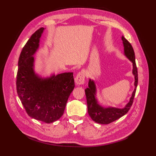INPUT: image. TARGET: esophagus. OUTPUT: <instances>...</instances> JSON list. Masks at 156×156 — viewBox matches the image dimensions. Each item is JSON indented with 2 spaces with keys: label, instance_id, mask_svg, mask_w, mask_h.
I'll return each instance as SVG.
<instances>
[{
  "label": "esophagus",
  "instance_id": "esophagus-1",
  "mask_svg": "<svg viewBox=\"0 0 156 156\" xmlns=\"http://www.w3.org/2000/svg\"><path fill=\"white\" fill-rule=\"evenodd\" d=\"M75 82L78 85L84 84L85 82V71L81 70L78 74L76 75V77L75 78Z\"/></svg>",
  "mask_w": 156,
  "mask_h": 156
}]
</instances>
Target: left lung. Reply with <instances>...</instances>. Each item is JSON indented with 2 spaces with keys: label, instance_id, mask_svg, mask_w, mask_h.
I'll list each match as a JSON object with an SVG mask.
<instances>
[{
  "label": "left lung",
  "instance_id": "1",
  "mask_svg": "<svg viewBox=\"0 0 156 156\" xmlns=\"http://www.w3.org/2000/svg\"><path fill=\"white\" fill-rule=\"evenodd\" d=\"M121 38L124 45L125 55L133 63V74L135 76V89L130 101L123 108L113 107L103 108L98 104L97 98L95 97L96 87L94 81L91 80L90 79L89 80L88 88L85 89V94L87 97L88 105V112L92 120L100 124H109L127 113L133 104L135 92H136L138 83V74L136 63H135L134 50L130 43L123 36H122Z\"/></svg>",
  "mask_w": 156,
  "mask_h": 156
}]
</instances>
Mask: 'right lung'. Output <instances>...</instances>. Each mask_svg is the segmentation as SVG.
Listing matches in <instances>:
<instances>
[{
  "instance_id": "1",
  "label": "right lung",
  "mask_w": 156,
  "mask_h": 156,
  "mask_svg": "<svg viewBox=\"0 0 156 156\" xmlns=\"http://www.w3.org/2000/svg\"><path fill=\"white\" fill-rule=\"evenodd\" d=\"M44 27L31 35L20 54L16 92L29 117L46 123L58 120L75 84L72 72L41 78L35 74L34 55L39 48Z\"/></svg>"
}]
</instances>
